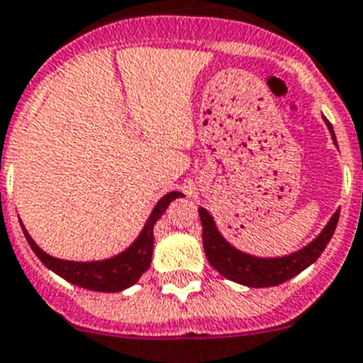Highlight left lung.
I'll return each instance as SVG.
<instances>
[{
	"mask_svg": "<svg viewBox=\"0 0 363 363\" xmlns=\"http://www.w3.org/2000/svg\"><path fill=\"white\" fill-rule=\"evenodd\" d=\"M323 122L329 129L334 146H338L333 125L325 116H323ZM199 217L201 225H203L204 254H206L213 269L230 281L250 286V289H263V286H276L289 281L299 272H303L307 267H311L321 256V252L325 250L334 230H336V225H338L340 208L333 213V217L323 226L320 234L308 245L292 252L289 256L279 257H261L239 250L220 234L216 220H213V216L208 212L206 208L199 206Z\"/></svg>",
	"mask_w": 363,
	"mask_h": 363,
	"instance_id": "obj_1",
	"label": "left lung"
}]
</instances>
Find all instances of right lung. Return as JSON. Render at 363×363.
Here are the masks:
<instances>
[{"label":"right lung","instance_id":"add662e5","mask_svg":"<svg viewBox=\"0 0 363 363\" xmlns=\"http://www.w3.org/2000/svg\"><path fill=\"white\" fill-rule=\"evenodd\" d=\"M179 197H184V194L169 191V194L164 195L162 199H159L137 239L121 254L107 257V259L71 261L50 256L38 247L36 241L30 238L21 220L20 225L34 254L40 257V261L45 264L47 269L58 274L60 277H64L65 281L94 292H122L129 286H133L140 279V276L150 269L151 254H153V226L162 217V213L168 210L169 203L179 199Z\"/></svg>","mask_w":363,"mask_h":363}]
</instances>
